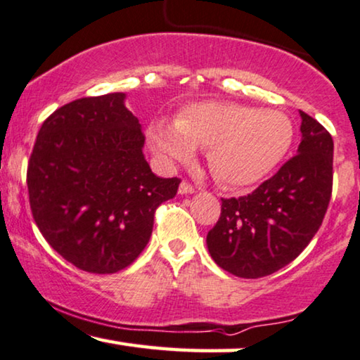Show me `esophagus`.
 Wrapping results in <instances>:
<instances>
[{
  "instance_id": "1",
  "label": "esophagus",
  "mask_w": 360,
  "mask_h": 360,
  "mask_svg": "<svg viewBox=\"0 0 360 360\" xmlns=\"http://www.w3.org/2000/svg\"><path fill=\"white\" fill-rule=\"evenodd\" d=\"M179 193L180 195H191V193H195V186L190 185L188 181H181L180 186H179Z\"/></svg>"
}]
</instances>
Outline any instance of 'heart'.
I'll return each mask as SVG.
<instances>
[{
    "instance_id": "heart-1",
    "label": "heart",
    "mask_w": 360,
    "mask_h": 360,
    "mask_svg": "<svg viewBox=\"0 0 360 360\" xmlns=\"http://www.w3.org/2000/svg\"><path fill=\"white\" fill-rule=\"evenodd\" d=\"M147 139L169 165L188 160L195 147L206 149L216 180L228 186H248L283 159L292 146L293 126L287 115L275 110L203 101L184 108L174 124L152 122Z\"/></svg>"
}]
</instances>
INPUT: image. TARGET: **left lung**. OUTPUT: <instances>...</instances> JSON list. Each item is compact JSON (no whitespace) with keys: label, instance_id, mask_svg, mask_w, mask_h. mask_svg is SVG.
<instances>
[{"label":"left lung","instance_id":"left-lung-1","mask_svg":"<svg viewBox=\"0 0 360 360\" xmlns=\"http://www.w3.org/2000/svg\"><path fill=\"white\" fill-rule=\"evenodd\" d=\"M297 155L252 193L221 198V216L206 236L211 257L240 278L277 272L302 254L326 214L333 191V137L300 111Z\"/></svg>","mask_w":360,"mask_h":360}]
</instances>
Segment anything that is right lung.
Returning <instances> with one entry per match:
<instances>
[{
    "label": "right lung",
    "mask_w": 360,
    "mask_h": 360,
    "mask_svg": "<svg viewBox=\"0 0 360 360\" xmlns=\"http://www.w3.org/2000/svg\"><path fill=\"white\" fill-rule=\"evenodd\" d=\"M124 93L80 98L44 121L27 165L29 203L53 250L80 270L115 274L149 243L155 210L180 179L152 174Z\"/></svg>",
    "instance_id": "add662e5"
}]
</instances>
